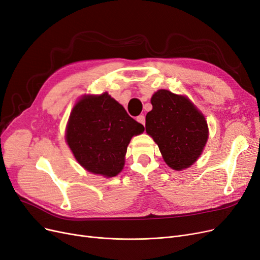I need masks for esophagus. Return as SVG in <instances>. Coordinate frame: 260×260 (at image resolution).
Returning <instances> with one entry per match:
<instances>
[{"mask_svg": "<svg viewBox=\"0 0 260 260\" xmlns=\"http://www.w3.org/2000/svg\"><path fill=\"white\" fill-rule=\"evenodd\" d=\"M137 121L140 123V124H142V125H145L146 124V117L143 114H140V115H138L137 117Z\"/></svg>", "mask_w": 260, "mask_h": 260, "instance_id": "1", "label": "esophagus"}]
</instances>
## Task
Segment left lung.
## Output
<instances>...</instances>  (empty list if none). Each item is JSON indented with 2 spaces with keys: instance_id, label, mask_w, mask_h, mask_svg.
Instances as JSON below:
<instances>
[{
  "instance_id": "left-lung-1",
  "label": "left lung",
  "mask_w": 260,
  "mask_h": 260,
  "mask_svg": "<svg viewBox=\"0 0 260 260\" xmlns=\"http://www.w3.org/2000/svg\"><path fill=\"white\" fill-rule=\"evenodd\" d=\"M146 131L154 139L166 164L175 170L193 165L208 140L206 119L194 104L167 90L152 96Z\"/></svg>"
}]
</instances>
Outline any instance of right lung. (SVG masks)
I'll list each match as a JSON object with an SVG mask.
<instances>
[{
  "label": "right lung",
  "mask_w": 260,
  "mask_h": 260,
  "mask_svg": "<svg viewBox=\"0 0 260 260\" xmlns=\"http://www.w3.org/2000/svg\"><path fill=\"white\" fill-rule=\"evenodd\" d=\"M145 127L108 93L82 98L71 113L66 141L79 164L96 175L114 177L123 169L133 136Z\"/></svg>",
  "instance_id": "1"
}]
</instances>
